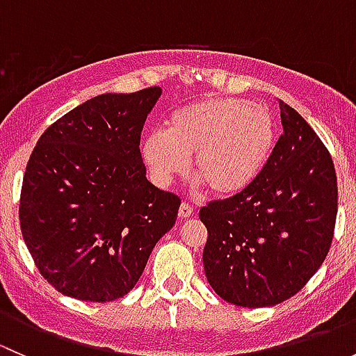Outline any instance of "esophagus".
Instances as JSON below:
<instances>
[{"label": "esophagus", "mask_w": 356, "mask_h": 356, "mask_svg": "<svg viewBox=\"0 0 356 356\" xmlns=\"http://www.w3.org/2000/svg\"><path fill=\"white\" fill-rule=\"evenodd\" d=\"M193 207L189 203H182L181 204V208H179V217H182V218H188V217H191L193 215Z\"/></svg>", "instance_id": "esophagus-1"}]
</instances>
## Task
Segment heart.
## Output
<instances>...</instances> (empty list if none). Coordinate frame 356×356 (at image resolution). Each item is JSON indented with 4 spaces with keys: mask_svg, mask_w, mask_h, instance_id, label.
<instances>
[{
    "mask_svg": "<svg viewBox=\"0 0 356 356\" xmlns=\"http://www.w3.org/2000/svg\"><path fill=\"white\" fill-rule=\"evenodd\" d=\"M279 125L267 106L239 98H204L170 113L163 132L146 136L141 156L158 186L188 167L215 196L229 198L254 184L274 153Z\"/></svg>",
    "mask_w": 356,
    "mask_h": 356,
    "instance_id": "b5f03b06",
    "label": "heart"
}]
</instances>
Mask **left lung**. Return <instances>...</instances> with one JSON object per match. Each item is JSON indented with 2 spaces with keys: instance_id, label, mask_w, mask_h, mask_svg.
I'll use <instances>...</instances> for the list:
<instances>
[{
  "instance_id": "1",
  "label": "left lung",
  "mask_w": 356,
  "mask_h": 356,
  "mask_svg": "<svg viewBox=\"0 0 356 356\" xmlns=\"http://www.w3.org/2000/svg\"><path fill=\"white\" fill-rule=\"evenodd\" d=\"M282 136L241 195L200 210L208 231L203 267L222 300L274 307L303 289L332 243L337 181L332 158L296 110L279 102Z\"/></svg>"
}]
</instances>
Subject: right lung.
I'll use <instances>...</instances> for the list:
<instances>
[{"instance_id": "1", "label": "right lung", "mask_w": 356, "mask_h": 356, "mask_svg": "<svg viewBox=\"0 0 356 356\" xmlns=\"http://www.w3.org/2000/svg\"><path fill=\"white\" fill-rule=\"evenodd\" d=\"M161 95L148 88L88 99L49 125L25 168L20 229L42 277L65 296H125L181 200L146 179L141 131Z\"/></svg>"}]
</instances>
